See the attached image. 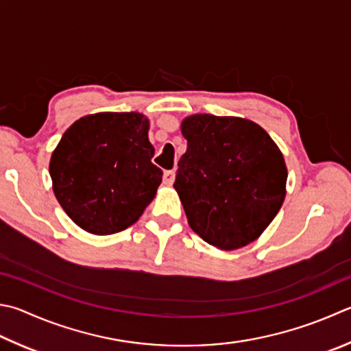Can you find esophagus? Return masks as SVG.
<instances>
[{"mask_svg":"<svg viewBox=\"0 0 351 351\" xmlns=\"http://www.w3.org/2000/svg\"><path fill=\"white\" fill-rule=\"evenodd\" d=\"M175 176H176L175 170H165L164 176H162L165 186H171V184H173V181H175Z\"/></svg>","mask_w":351,"mask_h":351,"instance_id":"1","label":"esophagus"}]
</instances>
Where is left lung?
Segmentation results:
<instances>
[{"instance_id":"left-lung-1","label":"left lung","mask_w":351,"mask_h":351,"mask_svg":"<svg viewBox=\"0 0 351 351\" xmlns=\"http://www.w3.org/2000/svg\"><path fill=\"white\" fill-rule=\"evenodd\" d=\"M187 150L173 187L193 232L221 250L250 244L282 206L281 150L248 119L193 114L182 121Z\"/></svg>"}]
</instances>
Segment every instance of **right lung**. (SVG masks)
Segmentation results:
<instances>
[{
    "mask_svg": "<svg viewBox=\"0 0 351 351\" xmlns=\"http://www.w3.org/2000/svg\"><path fill=\"white\" fill-rule=\"evenodd\" d=\"M147 130L149 121L135 112L87 114L66 130L49 171L56 199L76 226L112 234L143 215L162 181Z\"/></svg>",
    "mask_w": 351,
    "mask_h": 351,
    "instance_id": "obj_1",
    "label": "right lung"
}]
</instances>
